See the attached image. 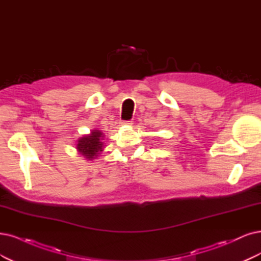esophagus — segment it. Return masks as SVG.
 <instances>
[{
    "mask_svg": "<svg viewBox=\"0 0 261 261\" xmlns=\"http://www.w3.org/2000/svg\"><path fill=\"white\" fill-rule=\"evenodd\" d=\"M120 123H121L122 125H124V124H131L132 122H131V121H128V120H122V121H120Z\"/></svg>",
    "mask_w": 261,
    "mask_h": 261,
    "instance_id": "obj_1",
    "label": "esophagus"
}]
</instances>
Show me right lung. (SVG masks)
Listing matches in <instances>:
<instances>
[{"mask_svg":"<svg viewBox=\"0 0 261 261\" xmlns=\"http://www.w3.org/2000/svg\"><path fill=\"white\" fill-rule=\"evenodd\" d=\"M103 138L104 136L100 130H92L90 134L77 140L76 149L84 158L88 160L95 159L103 151Z\"/></svg>","mask_w":261,"mask_h":261,"instance_id":"1","label":"right lung"}]
</instances>
